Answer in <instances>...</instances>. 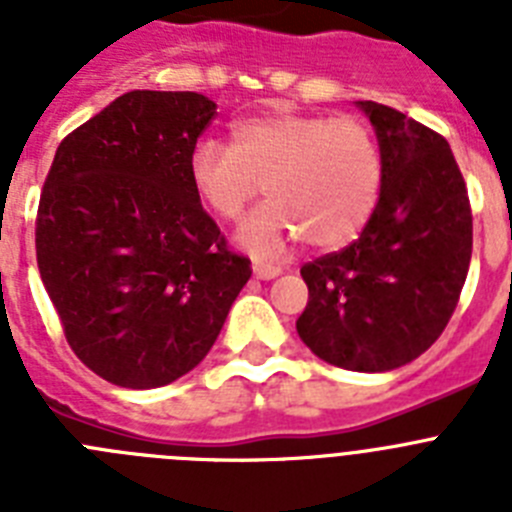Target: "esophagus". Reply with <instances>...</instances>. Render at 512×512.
Returning <instances> with one entry per match:
<instances>
[{
    "label": "esophagus",
    "instance_id": "1",
    "mask_svg": "<svg viewBox=\"0 0 512 512\" xmlns=\"http://www.w3.org/2000/svg\"><path fill=\"white\" fill-rule=\"evenodd\" d=\"M251 269H253V277L264 279V282H269V279H277L279 274H282V269H279V266L266 264V261H259V259H253Z\"/></svg>",
    "mask_w": 512,
    "mask_h": 512
}]
</instances>
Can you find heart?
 <instances>
[{"label": "heart", "instance_id": "obj_1", "mask_svg": "<svg viewBox=\"0 0 512 512\" xmlns=\"http://www.w3.org/2000/svg\"><path fill=\"white\" fill-rule=\"evenodd\" d=\"M194 192L235 220L261 184L269 202L238 228V243L274 253L305 238L315 248L348 243L369 223L382 192V153L356 117L266 112L230 125V146L202 140L189 156Z\"/></svg>", "mask_w": 512, "mask_h": 512}]
</instances>
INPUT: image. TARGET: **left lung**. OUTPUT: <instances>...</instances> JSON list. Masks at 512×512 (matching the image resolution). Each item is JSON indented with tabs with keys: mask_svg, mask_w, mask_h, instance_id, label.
Instances as JSON below:
<instances>
[{
	"mask_svg": "<svg viewBox=\"0 0 512 512\" xmlns=\"http://www.w3.org/2000/svg\"><path fill=\"white\" fill-rule=\"evenodd\" d=\"M382 153V192L351 246L302 266V343L348 372H392L436 343L472 259V210L449 143L413 117L356 102Z\"/></svg>",
	"mask_w": 512,
	"mask_h": 512,
	"instance_id": "8db88e82",
	"label": "left lung"
}]
</instances>
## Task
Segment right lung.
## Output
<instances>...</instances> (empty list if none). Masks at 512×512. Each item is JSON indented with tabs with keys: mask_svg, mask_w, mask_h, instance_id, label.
Masks as SVG:
<instances>
[{
	"mask_svg": "<svg viewBox=\"0 0 512 512\" xmlns=\"http://www.w3.org/2000/svg\"><path fill=\"white\" fill-rule=\"evenodd\" d=\"M215 110L197 92L122 94L61 140L43 184L40 279L74 354L117 387L192 372L251 279L189 182Z\"/></svg>",
	"mask_w": 512,
	"mask_h": 512,
	"instance_id": "obj_1",
	"label": "right lung"
}]
</instances>
